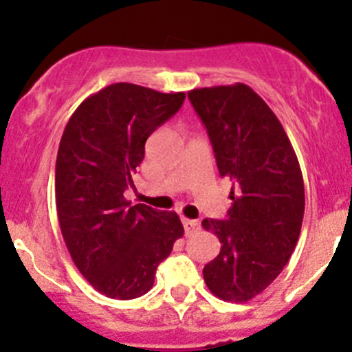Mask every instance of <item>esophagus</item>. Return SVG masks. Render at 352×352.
<instances>
[{
    "label": "esophagus",
    "instance_id": "34e87169",
    "mask_svg": "<svg viewBox=\"0 0 352 352\" xmlns=\"http://www.w3.org/2000/svg\"><path fill=\"white\" fill-rule=\"evenodd\" d=\"M182 225H184V230H186L187 235H190V233L197 232L199 230V221H196V219L182 218Z\"/></svg>",
    "mask_w": 352,
    "mask_h": 352
}]
</instances>
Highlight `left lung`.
Returning <instances> with one entry per match:
<instances>
[{
    "label": "left lung",
    "instance_id": "left-lung-1",
    "mask_svg": "<svg viewBox=\"0 0 352 352\" xmlns=\"http://www.w3.org/2000/svg\"><path fill=\"white\" fill-rule=\"evenodd\" d=\"M187 95L208 129L219 175L233 182L226 218L202 221L221 243L202 276L214 296L245 303L281 274L296 247L303 175L281 122L250 87L223 85Z\"/></svg>",
    "mask_w": 352,
    "mask_h": 352
}]
</instances>
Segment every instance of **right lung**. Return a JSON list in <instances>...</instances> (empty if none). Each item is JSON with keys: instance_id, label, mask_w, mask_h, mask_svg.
Segmentation results:
<instances>
[{"instance_id": "add662e5", "label": "right lung", "mask_w": 352, "mask_h": 352, "mask_svg": "<svg viewBox=\"0 0 352 352\" xmlns=\"http://www.w3.org/2000/svg\"><path fill=\"white\" fill-rule=\"evenodd\" d=\"M186 94L113 83L90 95L66 124L56 160V208L78 271L98 293L143 296L156 267L184 235L173 211L124 197L144 158V143L175 116Z\"/></svg>"}]
</instances>
